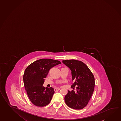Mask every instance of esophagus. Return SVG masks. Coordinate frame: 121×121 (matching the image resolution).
Here are the masks:
<instances>
[{"label": "esophagus", "mask_w": 121, "mask_h": 121, "mask_svg": "<svg viewBox=\"0 0 121 121\" xmlns=\"http://www.w3.org/2000/svg\"><path fill=\"white\" fill-rule=\"evenodd\" d=\"M60 90V89L59 88H56L54 89V91H59Z\"/></svg>", "instance_id": "obj_1"}]
</instances>
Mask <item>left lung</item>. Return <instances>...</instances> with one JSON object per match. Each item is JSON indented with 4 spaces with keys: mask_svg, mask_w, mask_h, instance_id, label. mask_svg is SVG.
Segmentation results:
<instances>
[{
    "mask_svg": "<svg viewBox=\"0 0 121 121\" xmlns=\"http://www.w3.org/2000/svg\"><path fill=\"white\" fill-rule=\"evenodd\" d=\"M63 63L72 71V84L73 89L75 86L77 91H68L65 97L67 105L74 109H82L87 105L94 92L95 79L89 68L84 62L75 59L65 60Z\"/></svg>",
    "mask_w": 121,
    "mask_h": 121,
    "instance_id": "left-lung-1",
    "label": "left lung"
}]
</instances>
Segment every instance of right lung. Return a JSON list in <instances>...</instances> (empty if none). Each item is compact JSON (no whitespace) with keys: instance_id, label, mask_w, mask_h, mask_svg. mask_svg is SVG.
I'll return each mask as SVG.
<instances>
[{"instance_id":"1","label":"right lung","mask_w":121,"mask_h":121,"mask_svg":"<svg viewBox=\"0 0 121 121\" xmlns=\"http://www.w3.org/2000/svg\"><path fill=\"white\" fill-rule=\"evenodd\" d=\"M61 62L58 60L42 59L33 62L25 70L23 81L30 101L35 106H46L50 102L54 89L43 86L50 69Z\"/></svg>"}]
</instances>
